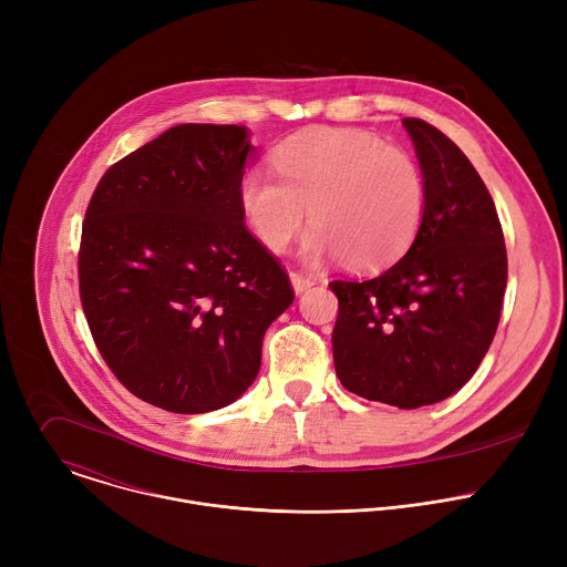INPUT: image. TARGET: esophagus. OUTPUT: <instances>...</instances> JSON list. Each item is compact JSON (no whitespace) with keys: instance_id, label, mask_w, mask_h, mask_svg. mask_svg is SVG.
I'll list each match as a JSON object with an SVG mask.
<instances>
[{"instance_id":"34e87169","label":"esophagus","mask_w":567,"mask_h":567,"mask_svg":"<svg viewBox=\"0 0 567 567\" xmlns=\"http://www.w3.org/2000/svg\"><path fill=\"white\" fill-rule=\"evenodd\" d=\"M289 280H291V287H293L296 293H302V291H307L309 287L316 285V280H313L311 276H305V274H300V271H291V274H289Z\"/></svg>"}]
</instances>
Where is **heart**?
<instances>
[{
	"mask_svg": "<svg viewBox=\"0 0 567 567\" xmlns=\"http://www.w3.org/2000/svg\"><path fill=\"white\" fill-rule=\"evenodd\" d=\"M278 179L249 171L239 206L256 239L285 254L307 221L305 258H346L361 271L381 269L406 254L426 210V179L417 161L357 127H309L274 152Z\"/></svg>",
	"mask_w": 567,
	"mask_h": 567,
	"instance_id": "obj_1",
	"label": "heart"
}]
</instances>
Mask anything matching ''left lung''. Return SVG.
Wrapping results in <instances>:
<instances>
[{"instance_id": "1", "label": "left lung", "mask_w": 567, "mask_h": 567, "mask_svg": "<svg viewBox=\"0 0 567 567\" xmlns=\"http://www.w3.org/2000/svg\"><path fill=\"white\" fill-rule=\"evenodd\" d=\"M426 179V210L411 249L372 280L330 282L343 388L396 409L457 392L498 330L507 249L494 199L466 154L437 127L403 118Z\"/></svg>"}]
</instances>
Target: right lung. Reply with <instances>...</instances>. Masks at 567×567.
I'll list each match as a JSON object with an SVG mask.
<instances>
[{
    "instance_id": "right-lung-1",
    "label": "right lung",
    "mask_w": 567,
    "mask_h": 567,
    "mask_svg": "<svg viewBox=\"0 0 567 567\" xmlns=\"http://www.w3.org/2000/svg\"><path fill=\"white\" fill-rule=\"evenodd\" d=\"M251 150L241 125H175L114 164L90 202L80 300L110 370L156 409L197 415L245 394L293 302L239 206Z\"/></svg>"
}]
</instances>
